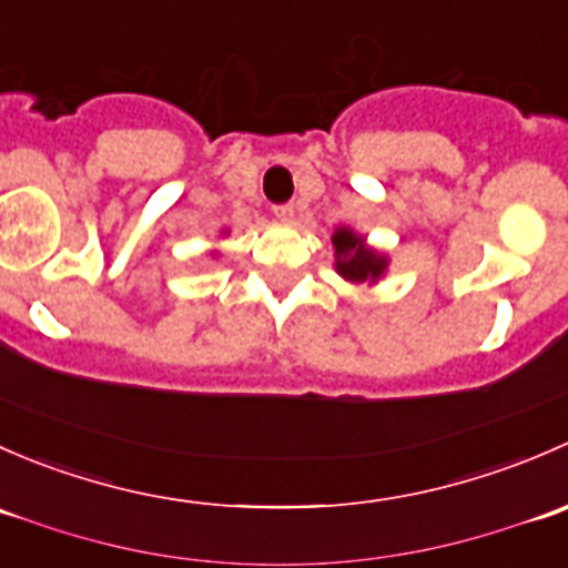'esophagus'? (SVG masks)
I'll return each mask as SVG.
<instances>
[{
  "label": "esophagus",
  "mask_w": 568,
  "mask_h": 568,
  "mask_svg": "<svg viewBox=\"0 0 568 568\" xmlns=\"http://www.w3.org/2000/svg\"><path fill=\"white\" fill-rule=\"evenodd\" d=\"M274 220H277V222H291V220H294V205H291V203L274 205Z\"/></svg>",
  "instance_id": "esophagus-1"
}]
</instances>
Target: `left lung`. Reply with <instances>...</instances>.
Returning a JSON list of instances; mask_svg holds the SVG:
<instances>
[{"instance_id": "8db88e82", "label": "left lung", "mask_w": 568, "mask_h": 568, "mask_svg": "<svg viewBox=\"0 0 568 568\" xmlns=\"http://www.w3.org/2000/svg\"><path fill=\"white\" fill-rule=\"evenodd\" d=\"M332 247H335L337 274L348 283H376L385 274L387 257L371 250L365 239L357 236L352 227H337L332 236Z\"/></svg>"}]
</instances>
